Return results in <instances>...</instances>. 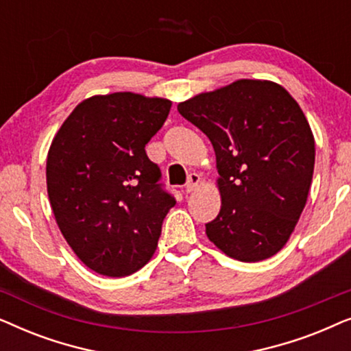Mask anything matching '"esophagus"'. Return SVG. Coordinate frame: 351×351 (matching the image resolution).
<instances>
[{
  "instance_id": "34e87169",
  "label": "esophagus",
  "mask_w": 351,
  "mask_h": 351,
  "mask_svg": "<svg viewBox=\"0 0 351 351\" xmlns=\"http://www.w3.org/2000/svg\"><path fill=\"white\" fill-rule=\"evenodd\" d=\"M198 185H199V174H196V172H191V174L189 176V179H186V184H185L186 193L193 191Z\"/></svg>"
}]
</instances>
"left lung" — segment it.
I'll list each match as a JSON object with an SVG mask.
<instances>
[{
  "label": "left lung",
  "mask_w": 351,
  "mask_h": 351,
  "mask_svg": "<svg viewBox=\"0 0 351 351\" xmlns=\"http://www.w3.org/2000/svg\"><path fill=\"white\" fill-rule=\"evenodd\" d=\"M209 137L222 198L206 234L228 257L275 256L294 232L313 179L315 138L282 86L238 80L177 105Z\"/></svg>",
  "instance_id": "8db88e82"
}]
</instances>
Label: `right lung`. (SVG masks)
<instances>
[{
    "label": "right lung",
    "mask_w": 351,
    "mask_h": 351,
    "mask_svg": "<svg viewBox=\"0 0 351 351\" xmlns=\"http://www.w3.org/2000/svg\"><path fill=\"white\" fill-rule=\"evenodd\" d=\"M171 100L134 93L94 95L76 105L51 143L46 182L62 234L90 270L121 278L156 251L176 204L145 145Z\"/></svg>",
    "instance_id": "1"
}]
</instances>
